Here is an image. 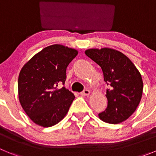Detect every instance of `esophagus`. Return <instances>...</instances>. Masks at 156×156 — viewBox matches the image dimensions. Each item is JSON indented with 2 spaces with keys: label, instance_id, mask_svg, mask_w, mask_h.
<instances>
[{
  "label": "esophagus",
  "instance_id": "esophagus-1",
  "mask_svg": "<svg viewBox=\"0 0 156 156\" xmlns=\"http://www.w3.org/2000/svg\"><path fill=\"white\" fill-rule=\"evenodd\" d=\"M90 90H87V89H86V90H83V91L81 92L80 94L82 95V96H88V95L90 94Z\"/></svg>",
  "mask_w": 156,
  "mask_h": 156
}]
</instances>
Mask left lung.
Listing matches in <instances>:
<instances>
[{"label":"left lung","mask_w":156,"mask_h":156,"mask_svg":"<svg viewBox=\"0 0 156 156\" xmlns=\"http://www.w3.org/2000/svg\"><path fill=\"white\" fill-rule=\"evenodd\" d=\"M86 55L101 68L104 80L109 89L106 90L108 106L98 114L101 119L117 124L127 119L134 112L141 99L143 81L141 75L124 54L112 48H92Z\"/></svg>","instance_id":"1"}]
</instances>
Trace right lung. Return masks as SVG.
Masks as SVG:
<instances>
[{"label":"right lung","instance_id":"1","mask_svg":"<svg viewBox=\"0 0 156 156\" xmlns=\"http://www.w3.org/2000/svg\"><path fill=\"white\" fill-rule=\"evenodd\" d=\"M78 51L53 44L36 54L23 66L18 80L19 102L32 121L44 127L58 123L66 116L75 96L64 84L66 68Z\"/></svg>","mask_w":156,"mask_h":156}]
</instances>
